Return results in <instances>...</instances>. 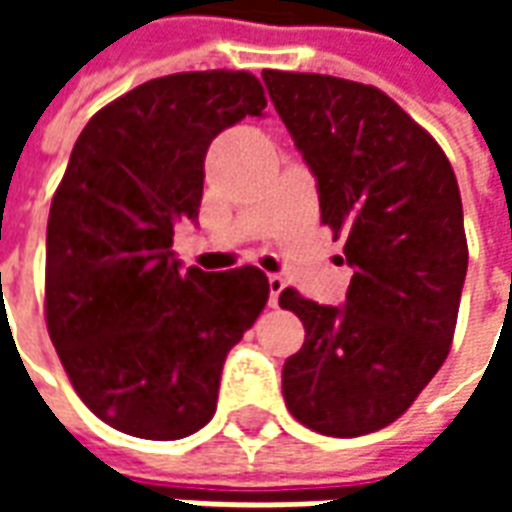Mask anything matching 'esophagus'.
Returning a JSON list of instances; mask_svg holds the SVG:
<instances>
[{"instance_id": "esophagus-1", "label": "esophagus", "mask_w": 512, "mask_h": 512, "mask_svg": "<svg viewBox=\"0 0 512 512\" xmlns=\"http://www.w3.org/2000/svg\"><path fill=\"white\" fill-rule=\"evenodd\" d=\"M282 290H285V279L279 277V274H271V277H268V293H271L268 301H271V307H277L279 304V293H282Z\"/></svg>"}]
</instances>
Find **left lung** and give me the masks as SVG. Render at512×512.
I'll return each mask as SVG.
<instances>
[{
  "mask_svg": "<svg viewBox=\"0 0 512 512\" xmlns=\"http://www.w3.org/2000/svg\"><path fill=\"white\" fill-rule=\"evenodd\" d=\"M263 82L354 268L343 307L279 293L307 332L282 395L301 425L354 439L395 422L450 354L469 263L461 191L436 139L378 87L288 71Z\"/></svg>",
  "mask_w": 512,
  "mask_h": 512,
  "instance_id": "1",
  "label": "left lung"
}]
</instances>
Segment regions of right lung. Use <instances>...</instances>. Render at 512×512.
<instances>
[{"label": "right lung", "instance_id": "obj_1", "mask_svg": "<svg viewBox=\"0 0 512 512\" xmlns=\"http://www.w3.org/2000/svg\"><path fill=\"white\" fill-rule=\"evenodd\" d=\"M246 71L172 73L104 106L73 145L46 230V326L76 395L128 436L183 439L216 411L224 359L268 301L255 266L180 268L216 134L263 117Z\"/></svg>", "mask_w": 512, "mask_h": 512}]
</instances>
